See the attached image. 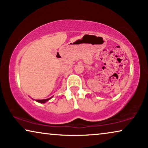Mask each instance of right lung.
I'll list each match as a JSON object with an SVG mask.
<instances>
[{
	"label": "right lung",
	"mask_w": 148,
	"mask_h": 148,
	"mask_svg": "<svg viewBox=\"0 0 148 148\" xmlns=\"http://www.w3.org/2000/svg\"><path fill=\"white\" fill-rule=\"evenodd\" d=\"M52 98V97H51ZM48 98V99H45V100H37L36 101H37L38 102H40V103H45L46 101H48V100H49L50 98Z\"/></svg>",
	"instance_id": "obj_1"
}]
</instances>
